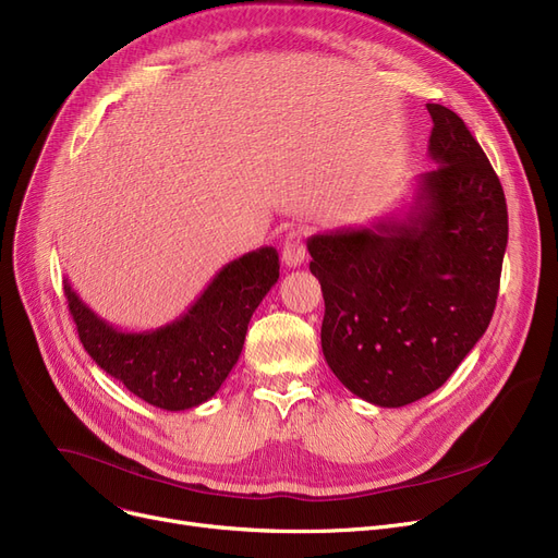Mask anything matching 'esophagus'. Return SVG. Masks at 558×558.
<instances>
[{
    "instance_id": "esophagus-1",
    "label": "esophagus",
    "mask_w": 558,
    "mask_h": 558,
    "mask_svg": "<svg viewBox=\"0 0 558 558\" xmlns=\"http://www.w3.org/2000/svg\"><path fill=\"white\" fill-rule=\"evenodd\" d=\"M307 257V248L303 244V232L301 230H289L282 242V262L287 267H301Z\"/></svg>"
}]
</instances>
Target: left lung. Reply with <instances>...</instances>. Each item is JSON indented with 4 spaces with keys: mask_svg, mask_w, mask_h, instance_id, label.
<instances>
[{
    "mask_svg": "<svg viewBox=\"0 0 558 558\" xmlns=\"http://www.w3.org/2000/svg\"><path fill=\"white\" fill-rule=\"evenodd\" d=\"M427 110L436 167L409 208L307 240L326 362L377 407L416 402L457 371L490 324L507 251L505 190L486 154L457 112Z\"/></svg>",
    "mask_w": 558,
    "mask_h": 558,
    "instance_id": "left-lung-1",
    "label": "left lung"
}]
</instances>
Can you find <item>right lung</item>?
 Wrapping results in <instances>:
<instances>
[{"label": "right lung", "mask_w": 558, "mask_h": 558, "mask_svg": "<svg viewBox=\"0 0 558 558\" xmlns=\"http://www.w3.org/2000/svg\"><path fill=\"white\" fill-rule=\"evenodd\" d=\"M274 246L228 262L201 296L167 326L144 332L114 328L63 280L78 339L93 362L144 402L185 412L208 402L238 364L248 320L278 282Z\"/></svg>", "instance_id": "1"}]
</instances>
